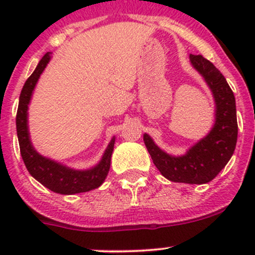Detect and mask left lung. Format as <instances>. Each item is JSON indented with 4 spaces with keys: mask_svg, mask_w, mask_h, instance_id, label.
Masks as SVG:
<instances>
[{
    "mask_svg": "<svg viewBox=\"0 0 255 255\" xmlns=\"http://www.w3.org/2000/svg\"><path fill=\"white\" fill-rule=\"evenodd\" d=\"M190 61L206 81L215 100L212 129L180 156L161 150L146 133L143 140L164 177L174 182L200 185L215 179L233 155L238 135L237 112L235 95L221 71L202 55L190 54Z\"/></svg>",
    "mask_w": 255,
    "mask_h": 255,
    "instance_id": "1",
    "label": "left lung"
}]
</instances>
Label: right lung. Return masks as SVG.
<instances>
[{"label":"right lung","instance_id":"add662e5","mask_svg":"<svg viewBox=\"0 0 255 255\" xmlns=\"http://www.w3.org/2000/svg\"><path fill=\"white\" fill-rule=\"evenodd\" d=\"M51 59V53H47L40 61L37 68L33 71L32 75L27 79L19 96L18 104L16 126L17 135L19 142L20 155H22L24 165L29 174L39 181L43 186L51 190L53 192L61 195H74L80 192H86L90 190L97 189L104 184L111 165V156L115 146L113 137L111 142L107 145L104 155L99 164L86 170H78V169L69 168L64 164L51 160L50 158L43 156L38 153L30 142L29 130H28V105L32 99L33 91L37 85L40 75L47 68L48 63Z\"/></svg>","mask_w":255,"mask_h":255}]
</instances>
